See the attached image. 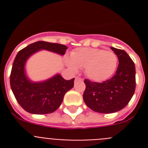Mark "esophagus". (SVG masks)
I'll use <instances>...</instances> for the list:
<instances>
[{
  "mask_svg": "<svg viewBox=\"0 0 148 148\" xmlns=\"http://www.w3.org/2000/svg\"><path fill=\"white\" fill-rule=\"evenodd\" d=\"M82 80H83V79H82V78H80V77L77 76L76 78H75V81H82Z\"/></svg>",
  "mask_w": 148,
  "mask_h": 148,
  "instance_id": "34e87169",
  "label": "esophagus"
}]
</instances>
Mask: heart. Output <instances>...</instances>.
I'll list each match as a JSON object with an SVG mask.
<instances>
[{"label":"heart","instance_id":"b5f03b06","mask_svg":"<svg viewBox=\"0 0 148 148\" xmlns=\"http://www.w3.org/2000/svg\"><path fill=\"white\" fill-rule=\"evenodd\" d=\"M66 60L68 66L75 71L84 69L85 75L95 82L108 80L118 66V57L113 51L98 48H78Z\"/></svg>","mask_w":148,"mask_h":148}]
</instances>
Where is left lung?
I'll use <instances>...</instances> for the list:
<instances>
[{"label": "left lung", "instance_id": "obj_1", "mask_svg": "<svg viewBox=\"0 0 148 148\" xmlns=\"http://www.w3.org/2000/svg\"><path fill=\"white\" fill-rule=\"evenodd\" d=\"M119 58L115 75L105 82L84 80L86 89L83 99L92 110L100 113H112L125 108L136 89L134 62L123 49L111 47Z\"/></svg>", "mask_w": 148, "mask_h": 148}]
</instances>
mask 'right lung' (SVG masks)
I'll return each instance as SVG.
<instances>
[{"label":"right lung","mask_w":148,"mask_h":148,"mask_svg":"<svg viewBox=\"0 0 148 148\" xmlns=\"http://www.w3.org/2000/svg\"><path fill=\"white\" fill-rule=\"evenodd\" d=\"M65 45L47 41H37L26 47L17 54L10 74V86L17 101L23 110L32 114L53 113L62 102L64 96L74 85V80H65L57 74L44 82H32L24 73V65L31 55L40 49L64 55Z\"/></svg>","instance_id":"1"}]
</instances>
